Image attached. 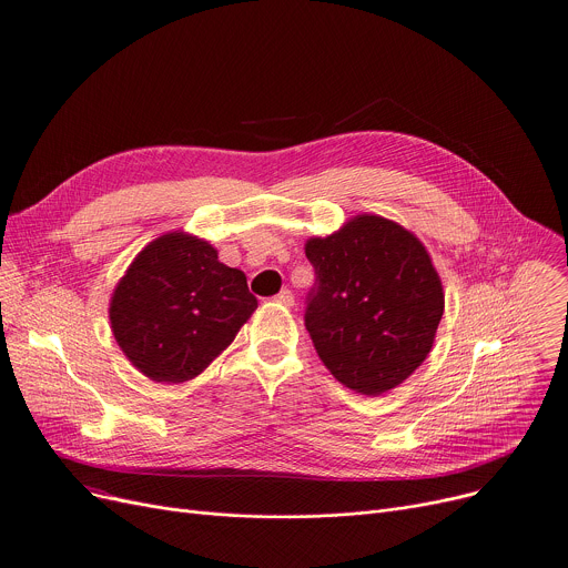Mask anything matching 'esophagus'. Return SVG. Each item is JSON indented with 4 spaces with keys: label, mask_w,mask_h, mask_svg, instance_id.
I'll list each match as a JSON object with an SVG mask.
<instances>
[{
    "label": "esophagus",
    "mask_w": 568,
    "mask_h": 568,
    "mask_svg": "<svg viewBox=\"0 0 568 568\" xmlns=\"http://www.w3.org/2000/svg\"><path fill=\"white\" fill-rule=\"evenodd\" d=\"M276 303H281V305H285V307H292V305H294V294H292L290 290H281V292L276 294Z\"/></svg>",
    "instance_id": "1"
}]
</instances>
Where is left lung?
<instances>
[{"instance_id":"8db88e82","label":"left lung","mask_w":568,"mask_h":568,"mask_svg":"<svg viewBox=\"0 0 568 568\" xmlns=\"http://www.w3.org/2000/svg\"><path fill=\"white\" fill-rule=\"evenodd\" d=\"M316 272L305 327L345 388L379 397L426 361L444 314V285L424 243L376 214L305 243Z\"/></svg>"}]
</instances>
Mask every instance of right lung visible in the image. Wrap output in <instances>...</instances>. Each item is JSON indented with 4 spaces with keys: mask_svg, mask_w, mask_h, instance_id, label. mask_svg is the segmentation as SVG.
<instances>
[{
    "mask_svg": "<svg viewBox=\"0 0 568 568\" xmlns=\"http://www.w3.org/2000/svg\"><path fill=\"white\" fill-rule=\"evenodd\" d=\"M258 307L241 270L205 239L169 232L151 241L118 281L111 332L124 356L155 384L199 376Z\"/></svg>",
    "mask_w": 568,
    "mask_h": 568,
    "instance_id": "1",
    "label": "right lung"
}]
</instances>
